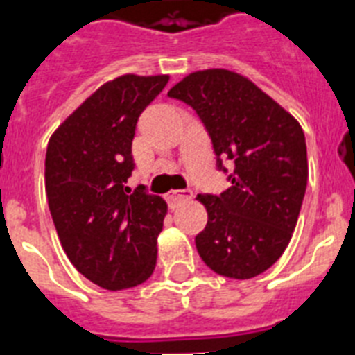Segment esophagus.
<instances>
[{
  "label": "esophagus",
  "instance_id": "esophagus-1",
  "mask_svg": "<svg viewBox=\"0 0 355 355\" xmlns=\"http://www.w3.org/2000/svg\"><path fill=\"white\" fill-rule=\"evenodd\" d=\"M187 198H191V191L189 189H175V191L168 193V202L171 207H175L177 204L182 202V200H187Z\"/></svg>",
  "mask_w": 355,
  "mask_h": 355
}]
</instances>
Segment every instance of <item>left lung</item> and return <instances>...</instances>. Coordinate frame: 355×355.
Returning <instances> with one entry per match:
<instances>
[{
  "label": "left lung",
  "mask_w": 355,
  "mask_h": 355,
  "mask_svg": "<svg viewBox=\"0 0 355 355\" xmlns=\"http://www.w3.org/2000/svg\"><path fill=\"white\" fill-rule=\"evenodd\" d=\"M168 96L197 111L218 169L233 162L226 191L197 197L207 211L195 237L198 255L218 275L257 277L277 262L297 224L308 182L304 132L252 80L227 69L187 74Z\"/></svg>",
  "instance_id": "1"
}]
</instances>
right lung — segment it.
Segmentation results:
<instances>
[{
  "label": "right lung",
  "mask_w": 355,
  "mask_h": 355,
  "mask_svg": "<svg viewBox=\"0 0 355 355\" xmlns=\"http://www.w3.org/2000/svg\"><path fill=\"white\" fill-rule=\"evenodd\" d=\"M168 80L123 74L103 83L49 140L45 189L63 252L83 277L112 292L142 284L157 266L168 204L125 182L138 116Z\"/></svg>",
  "instance_id": "1"
}]
</instances>
